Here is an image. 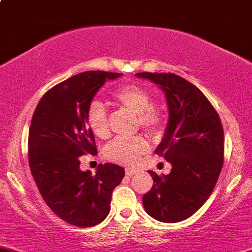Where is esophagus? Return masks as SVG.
Wrapping results in <instances>:
<instances>
[{
	"mask_svg": "<svg viewBox=\"0 0 252 252\" xmlns=\"http://www.w3.org/2000/svg\"><path fill=\"white\" fill-rule=\"evenodd\" d=\"M134 173H137L136 168H132V167H127L126 168V175L127 176H132V175H134Z\"/></svg>",
	"mask_w": 252,
	"mask_h": 252,
	"instance_id": "esophagus-1",
	"label": "esophagus"
}]
</instances>
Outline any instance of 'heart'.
I'll list each match as a JSON object with an SVG mask.
<instances>
[{"mask_svg": "<svg viewBox=\"0 0 252 252\" xmlns=\"http://www.w3.org/2000/svg\"><path fill=\"white\" fill-rule=\"evenodd\" d=\"M113 98L136 114L139 126L150 133H157L164 123L161 110L152 105V95L143 87L137 85H127L113 92ZM87 125L92 133L98 138H107L109 134L108 114L104 105L98 100L90 104L87 110ZM149 149V144L143 137L123 138L119 137L111 141L105 149L107 158L121 164H134Z\"/></svg>", "mask_w": 252, "mask_h": 252, "instance_id": "b5f03b06", "label": "heart"}]
</instances>
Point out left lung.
<instances>
[{"label": "left lung", "mask_w": 252, "mask_h": 252, "mask_svg": "<svg viewBox=\"0 0 252 252\" xmlns=\"http://www.w3.org/2000/svg\"><path fill=\"white\" fill-rule=\"evenodd\" d=\"M165 93L168 121L155 153L172 168L153 177L152 189L143 195L149 216L165 223L184 221L211 195L223 166L224 136L220 116L204 93L175 74L139 72Z\"/></svg>", "instance_id": "1"}]
</instances>
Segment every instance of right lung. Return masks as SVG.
Instances as JSON below:
<instances>
[{
    "instance_id": "1",
    "label": "right lung",
    "mask_w": 252,
    "mask_h": 252,
    "mask_svg": "<svg viewBox=\"0 0 252 252\" xmlns=\"http://www.w3.org/2000/svg\"><path fill=\"white\" fill-rule=\"evenodd\" d=\"M123 74L85 71L48 91L33 111L29 128V165L41 196L63 221L92 227L110 211L111 193L125 177L115 164H99L97 172L80 168V157L97 154L87 125V110L107 80Z\"/></svg>"
}]
</instances>
